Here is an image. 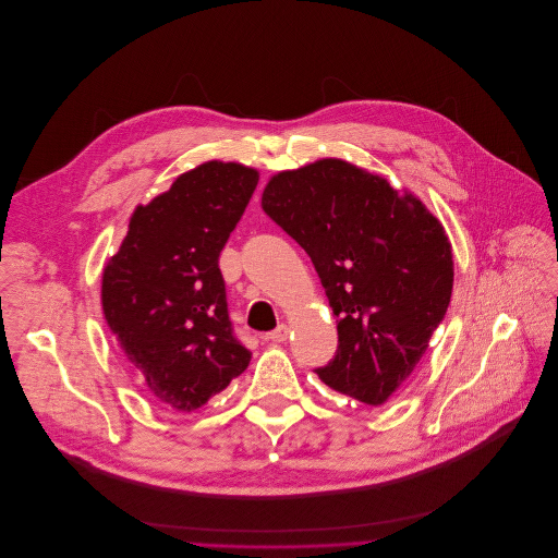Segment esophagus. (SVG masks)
<instances>
[{"label":"esophagus","instance_id":"34e87169","mask_svg":"<svg viewBox=\"0 0 558 558\" xmlns=\"http://www.w3.org/2000/svg\"><path fill=\"white\" fill-rule=\"evenodd\" d=\"M288 333H290V327H288V325H279L277 329H272V331L268 333V341H272V343H283V341L288 339Z\"/></svg>","mask_w":558,"mask_h":558}]
</instances>
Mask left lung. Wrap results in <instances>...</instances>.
I'll list each match as a JSON object with an SVG mask.
<instances>
[{"mask_svg":"<svg viewBox=\"0 0 558 558\" xmlns=\"http://www.w3.org/2000/svg\"><path fill=\"white\" fill-rule=\"evenodd\" d=\"M264 210L310 255L337 316L339 350L318 378L380 407L411 376L453 290V248L411 191L341 158L272 175Z\"/></svg>","mask_w":558,"mask_h":558,"instance_id":"left-lung-1","label":"left lung"}]
</instances>
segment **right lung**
Wrapping results in <instances>:
<instances>
[{
    "mask_svg": "<svg viewBox=\"0 0 558 558\" xmlns=\"http://www.w3.org/2000/svg\"><path fill=\"white\" fill-rule=\"evenodd\" d=\"M259 182L240 162L208 160L138 204L119 253L102 268L107 327L149 393L191 413L244 374L219 253Z\"/></svg>",
    "mask_w": 558,
    "mask_h": 558,
    "instance_id": "1",
    "label": "right lung"
}]
</instances>
